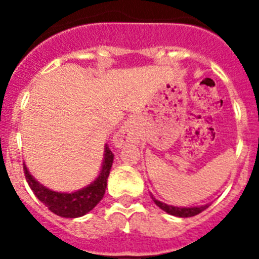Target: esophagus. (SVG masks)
Wrapping results in <instances>:
<instances>
[{"label":"esophagus","instance_id":"esophagus-1","mask_svg":"<svg viewBox=\"0 0 259 259\" xmlns=\"http://www.w3.org/2000/svg\"><path fill=\"white\" fill-rule=\"evenodd\" d=\"M114 145L118 148L127 145V144L136 143L137 141V128L134 119H128L127 122L120 127L118 132L114 136Z\"/></svg>","mask_w":259,"mask_h":259}]
</instances>
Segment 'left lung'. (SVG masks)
Masks as SVG:
<instances>
[{
  "label": "left lung",
  "mask_w": 259,
  "mask_h": 259,
  "mask_svg": "<svg viewBox=\"0 0 259 259\" xmlns=\"http://www.w3.org/2000/svg\"><path fill=\"white\" fill-rule=\"evenodd\" d=\"M150 197L154 201V203L158 207H161L163 211H166L167 214L175 215V217H179V218H189V217H194V215L200 214L203 210L209 206V203L206 205H202V206H191V207H183V206H172V205H167V203L162 202V201H158L157 198L150 193Z\"/></svg>",
  "instance_id": "obj_1"
}]
</instances>
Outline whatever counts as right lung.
<instances>
[{
    "mask_svg": "<svg viewBox=\"0 0 259 259\" xmlns=\"http://www.w3.org/2000/svg\"><path fill=\"white\" fill-rule=\"evenodd\" d=\"M113 161L114 154L106 144L104 161H102L101 170L98 172L97 178L84 188L71 192V193L52 191V189L47 188L29 174L26 163H23V168H24V175H26L29 188L33 191L36 197L44 203L50 211L59 215L62 218H79L95 209L96 205L104 197L107 185V178H109L110 170L113 166Z\"/></svg>",
    "mask_w": 259,
    "mask_h": 259,
    "instance_id": "add662e5",
    "label": "right lung"
}]
</instances>
